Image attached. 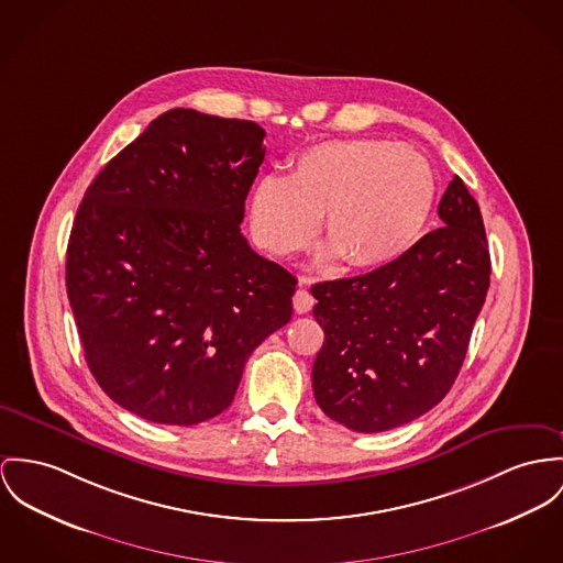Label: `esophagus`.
I'll return each instance as SVG.
<instances>
[{"label":"esophagus","instance_id":"esophagus-1","mask_svg":"<svg viewBox=\"0 0 563 563\" xmlns=\"http://www.w3.org/2000/svg\"><path fill=\"white\" fill-rule=\"evenodd\" d=\"M312 303H314V298H312V294L306 289V287H300L298 291H296V296H294V308H296V312H308L310 308H312Z\"/></svg>","mask_w":563,"mask_h":563}]
</instances>
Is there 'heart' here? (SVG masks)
<instances>
[{
    "mask_svg": "<svg viewBox=\"0 0 563 563\" xmlns=\"http://www.w3.org/2000/svg\"><path fill=\"white\" fill-rule=\"evenodd\" d=\"M433 167L418 150L384 139L328 141L303 150L291 175H263L251 227L263 249L289 257L312 244L323 217L328 244L353 269L400 260L433 212Z\"/></svg>",
    "mask_w": 563,
    "mask_h": 563,
    "instance_id": "heart-1",
    "label": "heart"
}]
</instances>
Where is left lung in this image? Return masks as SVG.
Returning a JSON list of instances; mask_svg holds the SVG:
<instances>
[{"label": "left lung", "mask_w": 563, "mask_h": 563, "mask_svg": "<svg viewBox=\"0 0 563 563\" xmlns=\"http://www.w3.org/2000/svg\"><path fill=\"white\" fill-rule=\"evenodd\" d=\"M443 227L400 260L310 287L325 341L312 364L321 411L357 433L407 424L450 391L490 285L476 199L456 175L439 201Z\"/></svg>", "instance_id": "1"}]
</instances>
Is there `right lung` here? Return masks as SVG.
<instances>
[{"instance_id":"add662e5","label":"right lung","mask_w":563,"mask_h":563,"mask_svg":"<svg viewBox=\"0 0 563 563\" xmlns=\"http://www.w3.org/2000/svg\"><path fill=\"white\" fill-rule=\"evenodd\" d=\"M265 130L195 109L158 115L89 184L66 251L86 362L147 422L222 413L251 353L289 323L298 278L242 235Z\"/></svg>"}]
</instances>
